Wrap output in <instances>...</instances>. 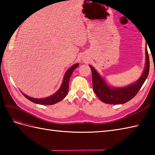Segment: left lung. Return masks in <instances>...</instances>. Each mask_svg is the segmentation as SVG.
<instances>
[{"label":"left lung","mask_w":155,"mask_h":155,"mask_svg":"<svg viewBox=\"0 0 155 155\" xmlns=\"http://www.w3.org/2000/svg\"><path fill=\"white\" fill-rule=\"evenodd\" d=\"M149 57L146 48V65L143 73L138 81L133 84L124 88H113L108 86L94 68L90 66L94 93L104 103L118 104L127 103L135 97L143 86L149 72Z\"/></svg>","instance_id":"left-lung-1"}]
</instances>
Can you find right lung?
<instances>
[{"label": "right lung", "instance_id": "1", "mask_svg": "<svg viewBox=\"0 0 155 155\" xmlns=\"http://www.w3.org/2000/svg\"><path fill=\"white\" fill-rule=\"evenodd\" d=\"M78 65H79L78 64H75L70 68L68 69V71L66 72L65 73L63 82H62L60 89H59L54 94L52 95V96L45 98H42V99L41 98L39 99V98H34L30 97L23 93L22 94L24 95L27 99L32 102V103L39 104L52 105V104L58 103V102H60L63 99V98L66 97V95H67L68 91V83H69V80H70V78L71 77V74L72 73V72H73V71L76 68H77Z\"/></svg>", "mask_w": 155, "mask_h": 155}]
</instances>
